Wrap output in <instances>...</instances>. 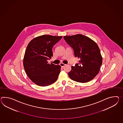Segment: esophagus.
Masks as SVG:
<instances>
[{"instance_id": "obj_1", "label": "esophagus", "mask_w": 123, "mask_h": 123, "mask_svg": "<svg viewBox=\"0 0 123 123\" xmlns=\"http://www.w3.org/2000/svg\"><path fill=\"white\" fill-rule=\"evenodd\" d=\"M60 66H61V67H63L64 66L66 65L65 64H64V63H60Z\"/></svg>"}]
</instances>
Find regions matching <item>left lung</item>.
Instances as JSON below:
<instances>
[{"mask_svg":"<svg viewBox=\"0 0 123 123\" xmlns=\"http://www.w3.org/2000/svg\"><path fill=\"white\" fill-rule=\"evenodd\" d=\"M64 39L74 50L75 57L80 59L79 63L72 66L68 73L74 81L87 83L98 74L102 65V57L99 47L90 38L81 34L64 36Z\"/></svg>","mask_w":123,"mask_h":123,"instance_id":"left-lung-1","label":"left lung"}]
</instances>
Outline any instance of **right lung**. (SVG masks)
Listing matches in <instances>:
<instances>
[{"label":"right lung","mask_w":123,"mask_h":123,"mask_svg":"<svg viewBox=\"0 0 123 123\" xmlns=\"http://www.w3.org/2000/svg\"><path fill=\"white\" fill-rule=\"evenodd\" d=\"M62 38L43 35L34 38L27 45L23 60L24 67L28 77L36 85L45 87L56 81L61 66L49 64L48 60L53 56V45Z\"/></svg>","instance_id":"right-lung-1"}]
</instances>
